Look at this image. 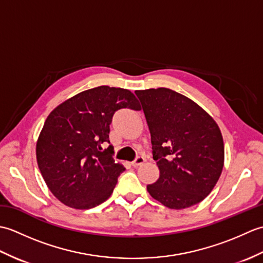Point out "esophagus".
Segmentation results:
<instances>
[{"label": "esophagus", "instance_id": "34e87169", "mask_svg": "<svg viewBox=\"0 0 263 263\" xmlns=\"http://www.w3.org/2000/svg\"><path fill=\"white\" fill-rule=\"evenodd\" d=\"M144 160H146V159H144L143 157H138L135 161H132V166L133 167H139L144 163Z\"/></svg>", "mask_w": 263, "mask_h": 263}]
</instances>
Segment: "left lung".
<instances>
[{"mask_svg": "<svg viewBox=\"0 0 263 263\" xmlns=\"http://www.w3.org/2000/svg\"><path fill=\"white\" fill-rule=\"evenodd\" d=\"M152 136L159 178L147 185L170 209L201 202L224 167V140L216 121L192 99L168 88L137 90Z\"/></svg>", "mask_w": 263, "mask_h": 263, "instance_id": "1", "label": "left lung"}]
</instances>
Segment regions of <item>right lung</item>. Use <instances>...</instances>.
Wrapping results in <instances>:
<instances>
[{
    "label": "right lung",
    "instance_id": "right-lung-1",
    "mask_svg": "<svg viewBox=\"0 0 263 263\" xmlns=\"http://www.w3.org/2000/svg\"><path fill=\"white\" fill-rule=\"evenodd\" d=\"M140 110L130 90L100 86L79 92L55 107L36 144L39 171L54 197L74 209H90L107 200L124 172L113 159L109 125L116 110Z\"/></svg>",
    "mask_w": 263,
    "mask_h": 263
}]
</instances>
